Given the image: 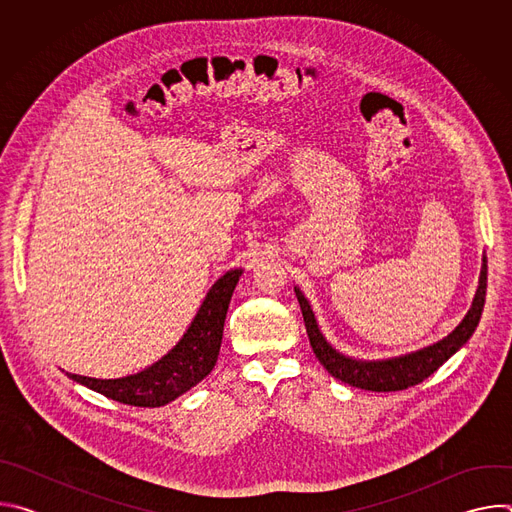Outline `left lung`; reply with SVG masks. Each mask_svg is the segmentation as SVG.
<instances>
[{"label":"left lung","mask_w":512,"mask_h":512,"mask_svg":"<svg viewBox=\"0 0 512 512\" xmlns=\"http://www.w3.org/2000/svg\"><path fill=\"white\" fill-rule=\"evenodd\" d=\"M486 255L482 257V269L478 277V287L472 300L470 310L462 318V322L442 340H437L429 346H423L413 352H405L399 356L389 358H377V360H362L348 354H342L336 350L326 336L322 334L316 314L304 296V291L294 285V291L298 296L302 316L306 322V332L312 344V350L316 358L322 362V367L338 381L358 387L364 391H375V393H389V391H403L407 387H413L433 375L442 364L454 356L474 334L486 300Z\"/></svg>","instance_id":"left-lung-1"}]
</instances>
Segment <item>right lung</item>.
Here are the masks:
<instances>
[{
	"instance_id": "obj_1",
	"label": "right lung",
	"mask_w": 512,
	"mask_h": 512,
	"mask_svg": "<svg viewBox=\"0 0 512 512\" xmlns=\"http://www.w3.org/2000/svg\"><path fill=\"white\" fill-rule=\"evenodd\" d=\"M241 275L243 269L235 267L212 283L182 338L150 367L119 379H93L72 373H66V377L113 401L135 407H162L178 399L214 369L227 310Z\"/></svg>"
}]
</instances>
